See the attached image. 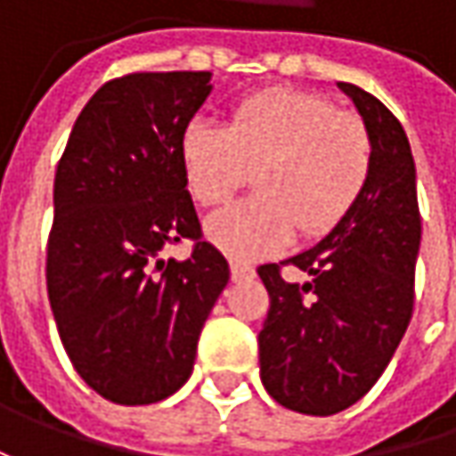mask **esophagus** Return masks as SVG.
Instances as JSON below:
<instances>
[{
	"mask_svg": "<svg viewBox=\"0 0 456 456\" xmlns=\"http://www.w3.org/2000/svg\"><path fill=\"white\" fill-rule=\"evenodd\" d=\"M254 269L248 264H238V261H231V279L233 281H243V279H254Z\"/></svg>",
	"mask_w": 456,
	"mask_h": 456,
	"instance_id": "34e87169",
	"label": "esophagus"
}]
</instances>
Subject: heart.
Returning <instances> with one entry per match:
<instances>
[{"label":"heart","mask_w":456,"mask_h":456,"mask_svg":"<svg viewBox=\"0 0 456 456\" xmlns=\"http://www.w3.org/2000/svg\"><path fill=\"white\" fill-rule=\"evenodd\" d=\"M184 180L200 202L225 200L251 180L258 192L205 220V236L233 258L281 251L299 228L320 236L355 205L373 169V136L353 111L305 91H266L240 101L228 126L187 124Z\"/></svg>","instance_id":"b5f03b06"}]
</instances>
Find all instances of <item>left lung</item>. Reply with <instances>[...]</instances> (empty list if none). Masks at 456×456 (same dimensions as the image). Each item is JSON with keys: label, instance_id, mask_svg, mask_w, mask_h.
<instances>
[{"label": "left lung", "instance_id": "left-lung-1", "mask_svg": "<svg viewBox=\"0 0 456 456\" xmlns=\"http://www.w3.org/2000/svg\"><path fill=\"white\" fill-rule=\"evenodd\" d=\"M338 88L373 136L368 184L320 243L281 261L309 281H284L279 264L258 266L272 299L258 332L261 383L276 403L309 416L345 411L388 368L411 322L421 246L416 167L403 126L368 91L353 83Z\"/></svg>", "mask_w": 456, "mask_h": 456}]
</instances>
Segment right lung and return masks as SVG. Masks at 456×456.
<instances>
[{
  "mask_svg": "<svg viewBox=\"0 0 456 456\" xmlns=\"http://www.w3.org/2000/svg\"><path fill=\"white\" fill-rule=\"evenodd\" d=\"M210 73H134L83 106L55 172L47 297L62 347L98 395L157 403L192 376L198 340L228 284L218 248L161 256L200 238L183 132L210 96Z\"/></svg>",
  "mask_w": 456,
  "mask_h": 456,
  "instance_id": "add662e5",
  "label": "right lung"
}]
</instances>
